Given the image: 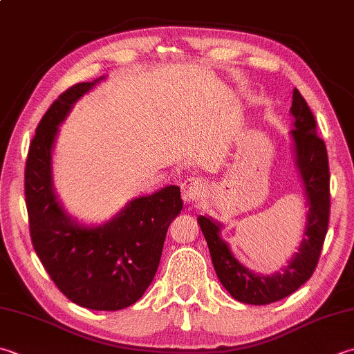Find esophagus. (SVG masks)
Masks as SVG:
<instances>
[{
  "instance_id": "obj_1",
  "label": "esophagus",
  "mask_w": 354,
  "mask_h": 354,
  "mask_svg": "<svg viewBox=\"0 0 354 354\" xmlns=\"http://www.w3.org/2000/svg\"><path fill=\"white\" fill-rule=\"evenodd\" d=\"M181 192H183L184 203H187V204L196 203L201 196V193H203V183H201L196 178H189L181 185Z\"/></svg>"
}]
</instances>
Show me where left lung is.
Returning <instances> with one entry per match:
<instances>
[{
	"mask_svg": "<svg viewBox=\"0 0 354 354\" xmlns=\"http://www.w3.org/2000/svg\"><path fill=\"white\" fill-rule=\"evenodd\" d=\"M293 124L290 144L307 199L306 227L292 259L279 272L264 274L245 267L233 254L228 242L221 236L224 224L209 214H199L198 224L209 245L212 262L221 283L234 299L250 306H267L290 296L306 283L319 261L328 228L330 170L325 144L316 135V121L299 90L292 95Z\"/></svg>",
	"mask_w": 354,
	"mask_h": 354,
	"instance_id": "obj_1",
	"label": "left lung"
}]
</instances>
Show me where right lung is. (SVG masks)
<instances>
[{
	"label": "right lung",
	"mask_w": 354,
	"mask_h": 354,
	"mask_svg": "<svg viewBox=\"0 0 354 354\" xmlns=\"http://www.w3.org/2000/svg\"><path fill=\"white\" fill-rule=\"evenodd\" d=\"M104 80L68 88L38 124L26 162V205L35 252L62 295L80 307L116 311L140 301L153 281L183 199L178 185H165L130 199L102 224H86L66 210L53 185L59 126Z\"/></svg>",
	"instance_id": "1"
}]
</instances>
